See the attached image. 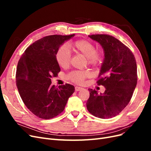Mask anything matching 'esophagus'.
<instances>
[{
  "label": "esophagus",
  "mask_w": 151,
  "mask_h": 151,
  "mask_svg": "<svg viewBox=\"0 0 151 151\" xmlns=\"http://www.w3.org/2000/svg\"><path fill=\"white\" fill-rule=\"evenodd\" d=\"M83 88H81V87H79V86H76L75 87V90L76 91H81L83 90Z\"/></svg>",
  "instance_id": "esophagus-1"
}]
</instances>
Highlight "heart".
I'll use <instances>...</instances> for the list:
<instances>
[{
    "label": "heart",
    "mask_w": 151,
    "mask_h": 151,
    "mask_svg": "<svg viewBox=\"0 0 151 151\" xmlns=\"http://www.w3.org/2000/svg\"><path fill=\"white\" fill-rule=\"evenodd\" d=\"M72 48L77 53L83 55L87 58L89 65L98 66L101 63L103 59V53L101 50H96L93 43L89 40H80L72 43ZM56 60L61 67H68L70 62V53L65 45H62L57 50ZM90 76V72L88 70H74L68 75V79L74 83L82 84L87 77Z\"/></svg>",
    "instance_id": "b5f03b06"
}]
</instances>
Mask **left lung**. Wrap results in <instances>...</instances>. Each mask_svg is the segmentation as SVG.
<instances>
[{
    "instance_id": "obj_1",
    "label": "left lung",
    "mask_w": 151,
    "mask_h": 151,
    "mask_svg": "<svg viewBox=\"0 0 151 151\" xmlns=\"http://www.w3.org/2000/svg\"><path fill=\"white\" fill-rule=\"evenodd\" d=\"M90 38L99 43L104 50V58L97 81L105 88L98 94L89 89L87 109L96 117L111 118L118 115L130 102L137 83L135 57L120 41L108 35H93Z\"/></svg>"
}]
</instances>
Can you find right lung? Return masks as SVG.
Segmentation results:
<instances>
[{"label": "right lung", "instance_id": "right-lung-1", "mask_svg": "<svg viewBox=\"0 0 151 151\" xmlns=\"http://www.w3.org/2000/svg\"><path fill=\"white\" fill-rule=\"evenodd\" d=\"M74 35H51L36 41L18 62L16 82L20 96L26 106L42 119L61 113L75 91L69 84L58 88L51 85L52 77L60 71L56 60L57 50Z\"/></svg>", "mask_w": 151, "mask_h": 151}]
</instances>
